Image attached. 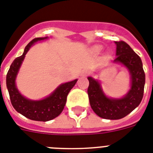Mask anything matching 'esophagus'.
Wrapping results in <instances>:
<instances>
[{"mask_svg":"<svg viewBox=\"0 0 153 153\" xmlns=\"http://www.w3.org/2000/svg\"><path fill=\"white\" fill-rule=\"evenodd\" d=\"M88 74H89V71L87 70H83L82 71V72H81V75H82V77L88 76Z\"/></svg>","mask_w":153,"mask_h":153,"instance_id":"34e87169","label":"esophagus"}]
</instances>
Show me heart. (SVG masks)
<instances>
[{
	"mask_svg": "<svg viewBox=\"0 0 153 153\" xmlns=\"http://www.w3.org/2000/svg\"><path fill=\"white\" fill-rule=\"evenodd\" d=\"M100 49H101L100 47H96L95 50H96V51H100Z\"/></svg>",
	"mask_w": 153,
	"mask_h": 153,
	"instance_id": "1",
	"label": "heart"
}]
</instances>
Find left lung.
I'll list each match as a JSON object with an SVG mask.
<instances>
[{"mask_svg":"<svg viewBox=\"0 0 153 153\" xmlns=\"http://www.w3.org/2000/svg\"><path fill=\"white\" fill-rule=\"evenodd\" d=\"M117 46L114 63L126 68L131 75V87L121 98H111L104 93L100 82L88 77V95L92 109L99 117L108 120H118L126 117L140 104L144 93L146 74L142 60L130 46L124 41L114 42Z\"/></svg>","mask_w":153,"mask_h":153,"instance_id":"left-lung-1","label":"left lung"}]
</instances>
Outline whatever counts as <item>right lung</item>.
<instances>
[{
	"instance_id": "add662e5",
	"label": "right lung",
	"mask_w": 153,
	"mask_h": 153,
	"mask_svg": "<svg viewBox=\"0 0 153 153\" xmlns=\"http://www.w3.org/2000/svg\"><path fill=\"white\" fill-rule=\"evenodd\" d=\"M47 39H48L47 36L39 37L31 41L25 47L22 55L14 60L7 71L6 78V85L14 108L25 117L37 121H48L59 116L65 108L67 96L69 92L78 81V79H74L68 82L61 84L48 96L39 100L26 98L19 92L15 81L25 54L36 42Z\"/></svg>"
}]
</instances>
